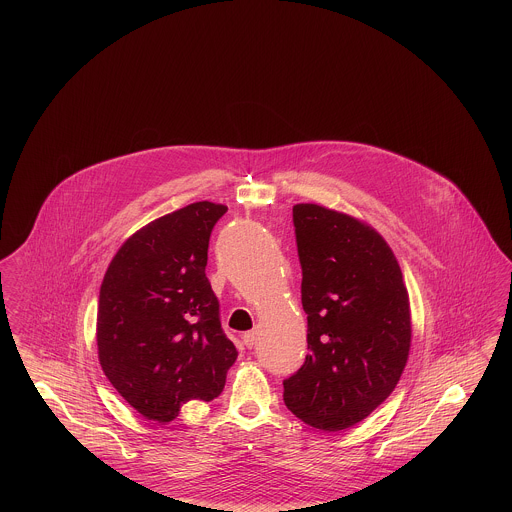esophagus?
Here are the masks:
<instances>
[{
    "instance_id": "1",
    "label": "esophagus",
    "mask_w": 512,
    "mask_h": 512,
    "mask_svg": "<svg viewBox=\"0 0 512 512\" xmlns=\"http://www.w3.org/2000/svg\"><path fill=\"white\" fill-rule=\"evenodd\" d=\"M257 338H259L257 330H249V332H245L244 336H242L245 347H253L257 343Z\"/></svg>"
}]
</instances>
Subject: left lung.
<instances>
[{
  "mask_svg": "<svg viewBox=\"0 0 512 512\" xmlns=\"http://www.w3.org/2000/svg\"><path fill=\"white\" fill-rule=\"evenodd\" d=\"M309 355L284 380L299 420L340 432L395 390L411 349V307L388 242L363 220L317 203L293 205Z\"/></svg>",
  "mask_w": 512,
  "mask_h": 512,
  "instance_id": "left-lung-1",
  "label": "left lung"
}]
</instances>
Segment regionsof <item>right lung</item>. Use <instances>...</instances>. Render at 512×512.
Segmentation results:
<instances>
[{
	"instance_id": "1",
	"label": "right lung",
	"mask_w": 512,
	"mask_h": 512,
	"mask_svg": "<svg viewBox=\"0 0 512 512\" xmlns=\"http://www.w3.org/2000/svg\"><path fill=\"white\" fill-rule=\"evenodd\" d=\"M226 205L197 201L132 234L99 290V365L124 401L167 424L188 401H213L238 351L220 328L205 276Z\"/></svg>"
}]
</instances>
